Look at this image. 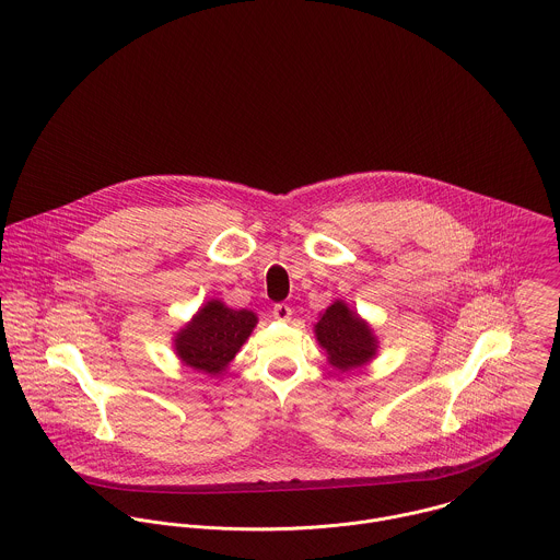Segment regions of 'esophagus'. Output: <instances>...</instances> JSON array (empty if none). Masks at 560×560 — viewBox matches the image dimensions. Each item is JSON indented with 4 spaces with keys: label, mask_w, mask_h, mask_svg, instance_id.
Instances as JSON below:
<instances>
[{
    "label": "esophagus",
    "mask_w": 560,
    "mask_h": 560,
    "mask_svg": "<svg viewBox=\"0 0 560 560\" xmlns=\"http://www.w3.org/2000/svg\"><path fill=\"white\" fill-rule=\"evenodd\" d=\"M272 315H275V319H279V322H290V317H292V307H290V305H285V303H279V305H275V307H272Z\"/></svg>",
    "instance_id": "34e87169"
}]
</instances>
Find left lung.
I'll list each match as a JSON object with an SVG mask.
<instances>
[{"mask_svg": "<svg viewBox=\"0 0 560 560\" xmlns=\"http://www.w3.org/2000/svg\"><path fill=\"white\" fill-rule=\"evenodd\" d=\"M315 339L328 354V363L339 372L363 368L375 357L377 339L372 326L343 301H335L315 324Z\"/></svg>", "mask_w": 560, "mask_h": 560, "instance_id": "obj_1", "label": "left lung"}]
</instances>
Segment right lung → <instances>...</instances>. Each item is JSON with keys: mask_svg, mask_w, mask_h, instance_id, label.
I'll list each match as a JSON object with an SVG mask.
<instances>
[{"mask_svg": "<svg viewBox=\"0 0 560 560\" xmlns=\"http://www.w3.org/2000/svg\"><path fill=\"white\" fill-rule=\"evenodd\" d=\"M255 324L257 315L253 311L230 310L221 301H208L176 332V354L187 368L219 375L249 339Z\"/></svg>", "mask_w": 560, "mask_h": 560, "instance_id": "add662e5", "label": "right lung"}]
</instances>
